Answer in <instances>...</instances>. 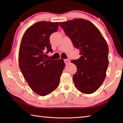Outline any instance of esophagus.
Masks as SVG:
<instances>
[{"label": "esophagus", "instance_id": "esophagus-1", "mask_svg": "<svg viewBox=\"0 0 123 123\" xmlns=\"http://www.w3.org/2000/svg\"><path fill=\"white\" fill-rule=\"evenodd\" d=\"M64 63H66V64H69L70 63V61L69 59H64Z\"/></svg>", "mask_w": 123, "mask_h": 123}]
</instances>
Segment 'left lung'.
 <instances>
[{
    "label": "left lung",
    "instance_id": "1",
    "mask_svg": "<svg viewBox=\"0 0 123 123\" xmlns=\"http://www.w3.org/2000/svg\"><path fill=\"white\" fill-rule=\"evenodd\" d=\"M59 25L80 51L79 59L71 60L77 68L73 76L75 87L83 93H92L104 82L108 66L105 39L95 25L84 19L60 22Z\"/></svg>",
    "mask_w": 123,
    "mask_h": 123
}]
</instances>
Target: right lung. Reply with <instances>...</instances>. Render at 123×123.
Instances as JSON below:
<instances>
[{
	"instance_id": "obj_1",
	"label": "right lung",
	"mask_w": 123,
	"mask_h": 123,
	"mask_svg": "<svg viewBox=\"0 0 123 123\" xmlns=\"http://www.w3.org/2000/svg\"><path fill=\"white\" fill-rule=\"evenodd\" d=\"M58 22L42 21L27 28L20 42L18 60L20 71L32 90L41 96L56 89L64 69L63 59H46L52 52L49 36L57 31Z\"/></svg>"
}]
</instances>
